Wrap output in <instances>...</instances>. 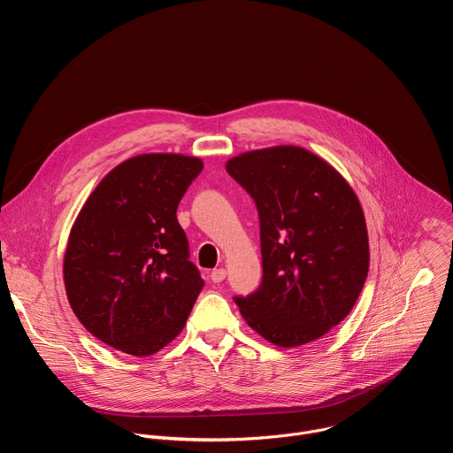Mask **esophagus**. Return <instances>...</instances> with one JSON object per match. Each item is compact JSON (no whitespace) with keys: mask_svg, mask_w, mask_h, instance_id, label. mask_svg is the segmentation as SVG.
<instances>
[{"mask_svg":"<svg viewBox=\"0 0 453 453\" xmlns=\"http://www.w3.org/2000/svg\"><path fill=\"white\" fill-rule=\"evenodd\" d=\"M226 280V269H215L213 273H211V281L213 283H222Z\"/></svg>","mask_w":453,"mask_h":453,"instance_id":"obj_1","label":"esophagus"}]
</instances>
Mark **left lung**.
Here are the masks:
<instances>
[{"instance_id": "left-lung-1", "label": "left lung", "mask_w": 453, "mask_h": 453, "mask_svg": "<svg viewBox=\"0 0 453 453\" xmlns=\"http://www.w3.org/2000/svg\"><path fill=\"white\" fill-rule=\"evenodd\" d=\"M226 170L260 217L264 278L234 297L242 317L280 348L320 339L351 311L369 271L355 191L325 159L292 145L240 154Z\"/></svg>"}]
</instances>
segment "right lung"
Returning <instances> with one entry per match:
<instances>
[{
    "label": "right lung",
    "mask_w": 453,
    "mask_h": 453,
    "mask_svg": "<svg viewBox=\"0 0 453 453\" xmlns=\"http://www.w3.org/2000/svg\"><path fill=\"white\" fill-rule=\"evenodd\" d=\"M199 157L142 154L112 168L82 206L64 254V285L84 328L127 355L172 342L204 281L189 262L177 206Z\"/></svg>",
    "instance_id": "1"
}]
</instances>
